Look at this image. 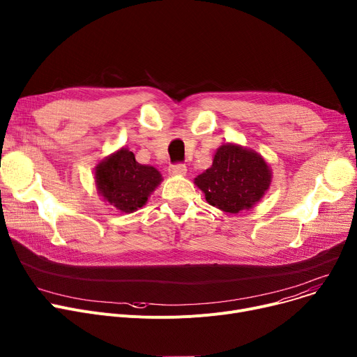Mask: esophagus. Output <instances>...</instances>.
I'll return each mask as SVG.
<instances>
[{
    "instance_id": "obj_1",
    "label": "esophagus",
    "mask_w": 357,
    "mask_h": 357,
    "mask_svg": "<svg viewBox=\"0 0 357 357\" xmlns=\"http://www.w3.org/2000/svg\"><path fill=\"white\" fill-rule=\"evenodd\" d=\"M169 172L172 175H185L186 174V166L185 163H174L169 166Z\"/></svg>"
}]
</instances>
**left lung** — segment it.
I'll use <instances>...</instances> for the list:
<instances>
[{
	"instance_id": "left-lung-1",
	"label": "left lung",
	"mask_w": 357,
	"mask_h": 357,
	"mask_svg": "<svg viewBox=\"0 0 357 357\" xmlns=\"http://www.w3.org/2000/svg\"><path fill=\"white\" fill-rule=\"evenodd\" d=\"M271 171L257 152L238 145H222L209 169L195 178L205 199L229 213H238L258 202L270 186Z\"/></svg>"
}]
</instances>
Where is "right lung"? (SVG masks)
I'll return each instance as SVG.
<instances>
[{"mask_svg":"<svg viewBox=\"0 0 357 357\" xmlns=\"http://www.w3.org/2000/svg\"><path fill=\"white\" fill-rule=\"evenodd\" d=\"M160 181L159 171L136 162L133 152L125 148L96 168L99 194L122 212H133L144 206Z\"/></svg>","mask_w":357,"mask_h":357,"instance_id":"obj_1","label":"right lung"}]
</instances>
